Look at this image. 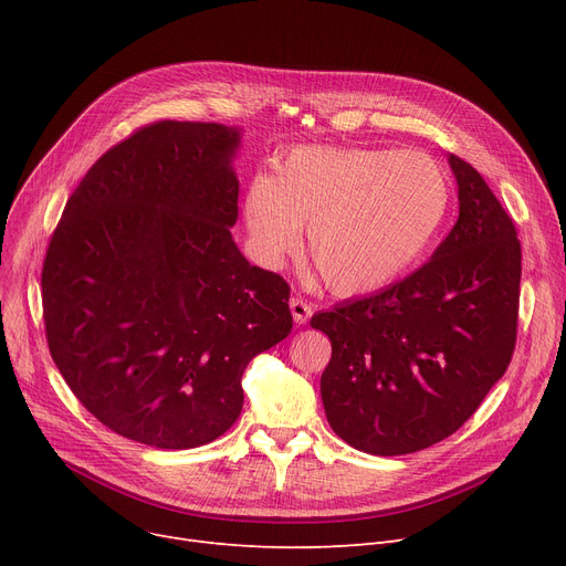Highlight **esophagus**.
Wrapping results in <instances>:
<instances>
[{
    "instance_id": "esophagus-1",
    "label": "esophagus",
    "mask_w": 566,
    "mask_h": 566,
    "mask_svg": "<svg viewBox=\"0 0 566 566\" xmlns=\"http://www.w3.org/2000/svg\"><path fill=\"white\" fill-rule=\"evenodd\" d=\"M289 307H291V314H293V321H295V325H305V323L310 321L312 312H314V310H312V305H310L307 301L298 298V295H295V298H291Z\"/></svg>"
}]
</instances>
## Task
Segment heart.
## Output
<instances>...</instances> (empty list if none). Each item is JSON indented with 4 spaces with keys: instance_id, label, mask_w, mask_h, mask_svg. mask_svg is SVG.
Masks as SVG:
<instances>
[{
    "instance_id": "heart-1",
    "label": "heart",
    "mask_w": 566,
    "mask_h": 566,
    "mask_svg": "<svg viewBox=\"0 0 566 566\" xmlns=\"http://www.w3.org/2000/svg\"><path fill=\"white\" fill-rule=\"evenodd\" d=\"M444 169L420 151L295 146L243 199L254 256L280 265L301 248L337 295H365L418 263L450 213Z\"/></svg>"
}]
</instances>
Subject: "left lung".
<instances>
[{
  "instance_id": "obj_1",
  "label": "left lung",
  "mask_w": 566,
  "mask_h": 566,
  "mask_svg": "<svg viewBox=\"0 0 566 566\" xmlns=\"http://www.w3.org/2000/svg\"><path fill=\"white\" fill-rule=\"evenodd\" d=\"M459 220L431 261L367 298L312 316L333 358L321 399L350 448L399 457L452 436L507 371L521 243L482 174L450 156Z\"/></svg>"
}]
</instances>
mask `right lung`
Segmentation results:
<instances>
[{
    "instance_id": "1",
    "label": "right lung",
    "mask_w": 566,
    "mask_h": 566,
    "mask_svg": "<svg viewBox=\"0 0 566 566\" xmlns=\"http://www.w3.org/2000/svg\"><path fill=\"white\" fill-rule=\"evenodd\" d=\"M238 130L154 122L114 144L69 197L43 261L52 360L114 433L160 450L220 438L248 363L291 328L289 284L250 265L231 156Z\"/></svg>"
}]
</instances>
